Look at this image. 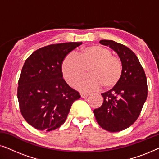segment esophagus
I'll use <instances>...</instances> for the list:
<instances>
[{
	"mask_svg": "<svg viewBox=\"0 0 159 159\" xmlns=\"http://www.w3.org/2000/svg\"><path fill=\"white\" fill-rule=\"evenodd\" d=\"M80 95H81V98H84L88 97L89 94H87V93H81Z\"/></svg>",
	"mask_w": 159,
	"mask_h": 159,
	"instance_id": "esophagus-1",
	"label": "esophagus"
}]
</instances>
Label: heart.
<instances>
[{
	"label": "heart",
	"instance_id": "1",
	"mask_svg": "<svg viewBox=\"0 0 159 159\" xmlns=\"http://www.w3.org/2000/svg\"><path fill=\"white\" fill-rule=\"evenodd\" d=\"M89 69L90 75L75 84L80 92L96 91L103 86L109 89L119 82L123 71L120 58L112 55L107 48L98 45H90L80 50L77 55L71 52L61 63V72L67 83L73 85Z\"/></svg>",
	"mask_w": 159,
	"mask_h": 159
}]
</instances>
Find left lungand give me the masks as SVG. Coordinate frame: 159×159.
Returning a JSON list of instances; mask_svg holds the SVG:
<instances>
[{
    "label": "left lung",
    "mask_w": 159,
    "mask_h": 159,
    "mask_svg": "<svg viewBox=\"0 0 159 159\" xmlns=\"http://www.w3.org/2000/svg\"><path fill=\"white\" fill-rule=\"evenodd\" d=\"M99 43L118 54L123 71L117 84L102 93L103 103L93 112L103 129L120 132L130 127L140 114L148 95L146 76L138 57L129 48L113 40H101Z\"/></svg>",
    "instance_id": "1"
}]
</instances>
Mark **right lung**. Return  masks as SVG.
Masks as SVG:
<instances>
[{
  "label": "right lung",
  "mask_w": 159,
  "mask_h": 159,
  "mask_svg": "<svg viewBox=\"0 0 159 159\" xmlns=\"http://www.w3.org/2000/svg\"><path fill=\"white\" fill-rule=\"evenodd\" d=\"M82 43L70 42L41 48L25 61L19 80L17 97L27 122L41 131H53L66 121L80 95L63 79L65 56Z\"/></svg>",
  "instance_id": "add662e5"
}]
</instances>
